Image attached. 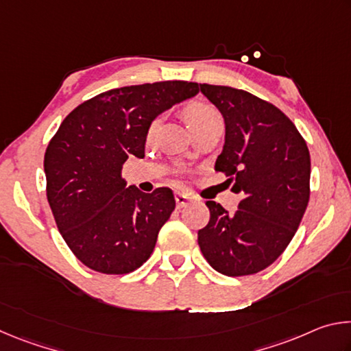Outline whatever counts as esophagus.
I'll list each match as a JSON object with an SVG mask.
<instances>
[{
  "instance_id": "esophagus-1",
  "label": "esophagus",
  "mask_w": 351,
  "mask_h": 351,
  "mask_svg": "<svg viewBox=\"0 0 351 351\" xmlns=\"http://www.w3.org/2000/svg\"><path fill=\"white\" fill-rule=\"evenodd\" d=\"M175 201H176V206L178 207H184V206L189 204L190 198L187 197V195H184V193H176L175 195Z\"/></svg>"
}]
</instances>
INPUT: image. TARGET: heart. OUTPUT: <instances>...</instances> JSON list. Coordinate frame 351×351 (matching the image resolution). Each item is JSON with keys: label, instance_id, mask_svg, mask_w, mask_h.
I'll list each match as a JSON object with an SVG mask.
<instances>
[{"label": "heart", "instance_id": "1", "mask_svg": "<svg viewBox=\"0 0 351 351\" xmlns=\"http://www.w3.org/2000/svg\"><path fill=\"white\" fill-rule=\"evenodd\" d=\"M217 116L218 112L207 104L192 102L184 108V121H186L190 132H193V130H197L198 127L203 125V123H206L207 121H210V119ZM158 127H159V119H154V121L150 123V127H148V132H147L148 139L156 133Z\"/></svg>", "mask_w": 351, "mask_h": 351}]
</instances>
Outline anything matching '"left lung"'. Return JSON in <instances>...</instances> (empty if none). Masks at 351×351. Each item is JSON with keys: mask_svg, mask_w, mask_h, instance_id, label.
Masks as SVG:
<instances>
[{"mask_svg": "<svg viewBox=\"0 0 351 351\" xmlns=\"http://www.w3.org/2000/svg\"><path fill=\"white\" fill-rule=\"evenodd\" d=\"M199 88L226 125L215 170L235 182L232 190L243 198L234 213L207 201L210 219L198 230V245L221 274H255L280 257L299 228L310 199V152L274 105L230 86Z\"/></svg>", "mask_w": 351, "mask_h": 351, "instance_id": "left-lung-1", "label": "left lung"}]
</instances>
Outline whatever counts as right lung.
Returning <instances> with one entry per match:
<instances>
[{
	"instance_id": "right-lung-1",
	"label": "right lung",
	"mask_w": 351,
	"mask_h": 351,
	"mask_svg": "<svg viewBox=\"0 0 351 351\" xmlns=\"http://www.w3.org/2000/svg\"><path fill=\"white\" fill-rule=\"evenodd\" d=\"M198 83L158 82L105 91L64 117L45 153L46 195L57 228L83 265L104 274L138 269L175 209L167 187L127 186L122 165L145 154L161 112L197 96Z\"/></svg>"
}]
</instances>
